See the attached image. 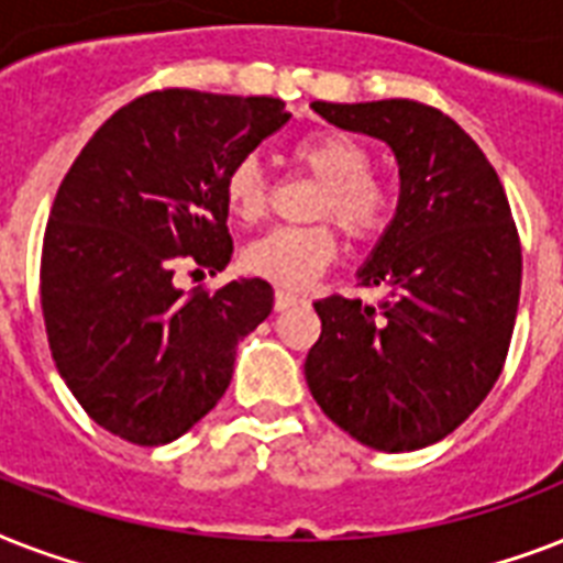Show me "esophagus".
<instances>
[{"instance_id": "esophagus-1", "label": "esophagus", "mask_w": 563, "mask_h": 563, "mask_svg": "<svg viewBox=\"0 0 563 563\" xmlns=\"http://www.w3.org/2000/svg\"><path fill=\"white\" fill-rule=\"evenodd\" d=\"M300 300H303V298H300V295H295V291H289V289L274 291V309H277V312L295 307V303H300Z\"/></svg>"}]
</instances>
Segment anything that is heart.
Instances as JSON below:
<instances>
[{
    "instance_id": "obj_1",
    "label": "heart",
    "mask_w": 563,
    "mask_h": 563,
    "mask_svg": "<svg viewBox=\"0 0 563 563\" xmlns=\"http://www.w3.org/2000/svg\"><path fill=\"white\" fill-rule=\"evenodd\" d=\"M295 161L321 180L316 216H333L347 236L368 239L379 233L391 210L388 189L371 175L368 148L342 134V131H312L300 136ZM224 198L230 212L242 221H256L265 212L268 187L263 166L254 157H245L230 166L224 178ZM339 242L327 224L316 228H274L254 239L242 254V263L251 274L268 283L298 289L307 286L335 260Z\"/></svg>"
}]
</instances>
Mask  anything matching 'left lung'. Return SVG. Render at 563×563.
I'll use <instances>...</instances> for the list:
<instances>
[{
	"label": "left lung",
	"mask_w": 563,
	"mask_h": 563,
	"mask_svg": "<svg viewBox=\"0 0 563 563\" xmlns=\"http://www.w3.org/2000/svg\"><path fill=\"white\" fill-rule=\"evenodd\" d=\"M330 125L383 140L400 198L356 272L383 289L316 300L321 335L303 374L335 427L383 453H411L471 418L497 383L520 300V239L482 148L441 110L409 99L312 101Z\"/></svg>",
	"instance_id": "left-lung-1"
}]
</instances>
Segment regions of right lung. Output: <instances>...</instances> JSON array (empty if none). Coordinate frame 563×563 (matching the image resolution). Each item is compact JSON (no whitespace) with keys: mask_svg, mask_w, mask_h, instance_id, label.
I'll return each instance as SVG.
<instances>
[{"mask_svg":"<svg viewBox=\"0 0 563 563\" xmlns=\"http://www.w3.org/2000/svg\"><path fill=\"white\" fill-rule=\"evenodd\" d=\"M268 96L148 92L117 110L57 189L40 263L55 365L99 427L169 444L228 391L236 347L274 289L239 277L219 291L175 286V265L212 274L233 256L224 178L289 122Z\"/></svg>","mask_w":563,"mask_h":563,"instance_id":"1","label":"right lung"}]
</instances>
